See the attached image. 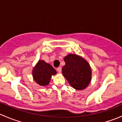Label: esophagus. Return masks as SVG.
Masks as SVG:
<instances>
[{
    "label": "esophagus",
    "mask_w": 122,
    "mask_h": 122,
    "mask_svg": "<svg viewBox=\"0 0 122 122\" xmlns=\"http://www.w3.org/2000/svg\"><path fill=\"white\" fill-rule=\"evenodd\" d=\"M56 70H57V71L58 72H61V70H62V69H61V67H58V68H57V69H56Z\"/></svg>",
    "instance_id": "34e87169"
}]
</instances>
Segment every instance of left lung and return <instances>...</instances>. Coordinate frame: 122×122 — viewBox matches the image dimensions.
Returning a JSON list of instances; mask_svg holds the SVG:
<instances>
[{"label": "left lung", "mask_w": 122, "mask_h": 122, "mask_svg": "<svg viewBox=\"0 0 122 122\" xmlns=\"http://www.w3.org/2000/svg\"><path fill=\"white\" fill-rule=\"evenodd\" d=\"M64 61L66 65L62 68L63 76L73 88L84 89L91 81L92 71L88 62L75 54L66 56Z\"/></svg>", "instance_id": "obj_1"}]
</instances>
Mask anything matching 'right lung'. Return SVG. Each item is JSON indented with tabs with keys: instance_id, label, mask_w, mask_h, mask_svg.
I'll return each mask as SVG.
<instances>
[{
	"instance_id": "1",
	"label": "right lung",
	"mask_w": 122,
	"mask_h": 122,
	"mask_svg": "<svg viewBox=\"0 0 122 122\" xmlns=\"http://www.w3.org/2000/svg\"><path fill=\"white\" fill-rule=\"evenodd\" d=\"M56 70L52 66L43 60H39L32 72L34 80L42 86L48 84L51 76L56 74Z\"/></svg>"
}]
</instances>
